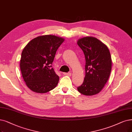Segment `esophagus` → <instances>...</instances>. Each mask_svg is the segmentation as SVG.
I'll return each instance as SVG.
<instances>
[{"instance_id": "34e87169", "label": "esophagus", "mask_w": 132, "mask_h": 132, "mask_svg": "<svg viewBox=\"0 0 132 132\" xmlns=\"http://www.w3.org/2000/svg\"><path fill=\"white\" fill-rule=\"evenodd\" d=\"M63 74H64V75H66V76H70L71 75V72H68V73L64 72V73H63Z\"/></svg>"}]
</instances>
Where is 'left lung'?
<instances>
[{"label":"left lung","instance_id":"8db88e82","mask_svg":"<svg viewBox=\"0 0 132 132\" xmlns=\"http://www.w3.org/2000/svg\"><path fill=\"white\" fill-rule=\"evenodd\" d=\"M77 43L83 51L86 59V75L78 91L86 96L99 93L109 77L112 59L106 45L94 37L79 39Z\"/></svg>","mask_w":132,"mask_h":132}]
</instances>
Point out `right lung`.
<instances>
[{"mask_svg":"<svg viewBox=\"0 0 132 132\" xmlns=\"http://www.w3.org/2000/svg\"><path fill=\"white\" fill-rule=\"evenodd\" d=\"M64 39L54 35L38 36L30 41L21 55L20 68L27 87L34 92L45 93L59 81L52 68L56 52Z\"/></svg>","mask_w":132,"mask_h":132,"instance_id":"obj_1","label":"right lung"}]
</instances>
